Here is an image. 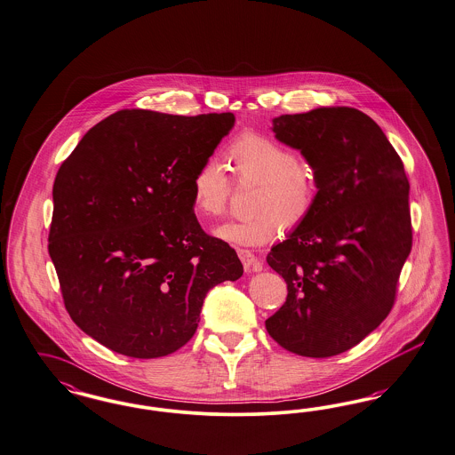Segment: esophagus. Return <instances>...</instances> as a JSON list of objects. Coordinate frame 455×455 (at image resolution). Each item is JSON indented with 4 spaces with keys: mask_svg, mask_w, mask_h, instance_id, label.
Masks as SVG:
<instances>
[{
    "mask_svg": "<svg viewBox=\"0 0 455 455\" xmlns=\"http://www.w3.org/2000/svg\"><path fill=\"white\" fill-rule=\"evenodd\" d=\"M236 252H238V257H240V260H242V264H243V269H245V271H260V267H262V266H260V262L257 260V257H255L252 251L238 249Z\"/></svg>",
    "mask_w": 455,
    "mask_h": 455,
    "instance_id": "1",
    "label": "esophagus"
}]
</instances>
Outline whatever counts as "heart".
<instances>
[{"instance_id": "obj_1", "label": "heart", "mask_w": 455, "mask_h": 455, "mask_svg": "<svg viewBox=\"0 0 455 455\" xmlns=\"http://www.w3.org/2000/svg\"><path fill=\"white\" fill-rule=\"evenodd\" d=\"M225 159L238 184L257 182L255 215L219 227L215 235L238 247H257L294 230L315 212L322 180L313 164L296 156L291 147L259 132H243L225 148ZM234 193V182L215 161H204L191 178V203L208 219L223 217Z\"/></svg>"}]
</instances>
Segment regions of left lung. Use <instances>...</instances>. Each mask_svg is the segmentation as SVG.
Segmentation results:
<instances>
[{
    "mask_svg": "<svg viewBox=\"0 0 455 455\" xmlns=\"http://www.w3.org/2000/svg\"><path fill=\"white\" fill-rule=\"evenodd\" d=\"M273 124L275 139L318 169L322 193L311 217L267 254L288 298L266 328L292 354L339 355L395 305L413 242L410 181L384 132L359 109L323 107Z\"/></svg>",
    "mask_w": 455,
    "mask_h": 455,
    "instance_id": "1",
    "label": "left lung"
}]
</instances>
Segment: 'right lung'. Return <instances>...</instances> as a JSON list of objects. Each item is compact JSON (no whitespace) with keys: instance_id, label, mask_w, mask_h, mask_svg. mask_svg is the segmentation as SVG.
I'll use <instances>...</instances> for the list:
<instances>
[{"instance_id":"obj_1","label":"right lung","mask_w":455,"mask_h":455,"mask_svg":"<svg viewBox=\"0 0 455 455\" xmlns=\"http://www.w3.org/2000/svg\"><path fill=\"white\" fill-rule=\"evenodd\" d=\"M234 124V113L120 109L60 165L49 254L74 323L109 350L176 352L195 335L206 292L243 274L191 203L195 171Z\"/></svg>"}]
</instances>
